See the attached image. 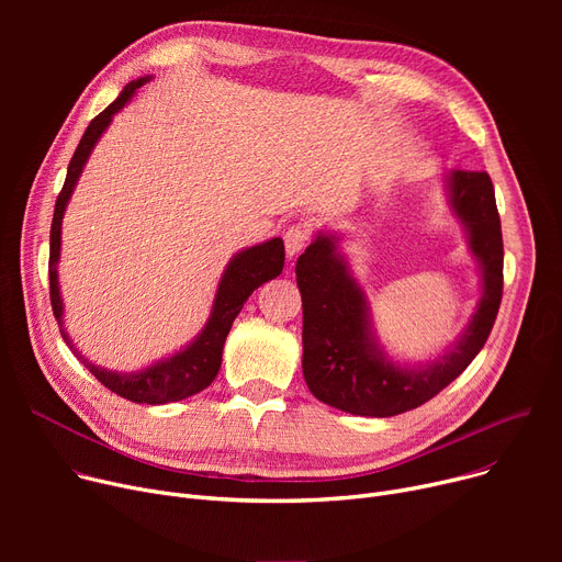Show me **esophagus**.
Segmentation results:
<instances>
[{
	"instance_id": "esophagus-1",
	"label": "esophagus",
	"mask_w": 562,
	"mask_h": 562,
	"mask_svg": "<svg viewBox=\"0 0 562 562\" xmlns=\"http://www.w3.org/2000/svg\"><path fill=\"white\" fill-rule=\"evenodd\" d=\"M307 244H310V229L305 225H291L284 232V250L289 259L301 255Z\"/></svg>"
}]
</instances>
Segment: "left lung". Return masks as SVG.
I'll return each instance as SVG.
<instances>
[{
	"label": "left lung",
	"instance_id": "8db88e82",
	"mask_svg": "<svg viewBox=\"0 0 562 562\" xmlns=\"http://www.w3.org/2000/svg\"><path fill=\"white\" fill-rule=\"evenodd\" d=\"M447 198L479 261L481 299L462 335L432 362L398 364L380 348L367 296L337 234L318 232L299 257L303 375L318 401L360 417H394L451 385L485 346L504 293V239L490 175L449 170Z\"/></svg>",
	"mask_w": 562,
	"mask_h": 562
}]
</instances>
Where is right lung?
Segmentation results:
<instances>
[{"label":"right lung","instance_id":"1","mask_svg":"<svg viewBox=\"0 0 562 562\" xmlns=\"http://www.w3.org/2000/svg\"><path fill=\"white\" fill-rule=\"evenodd\" d=\"M145 81H150V77H140L136 81H130L123 93L117 95L100 115H95L91 125L86 127L77 150L70 159L68 175H66V184L56 198L54 206V218H52V229H49V301H52V312L58 323V330H61L64 341L70 346V350L77 356V360L91 371L106 390L113 394L123 396L132 403H147V405H161V403H175L189 398L204 387H210L223 360V346L227 339V333L232 328V323L236 314L241 312L244 303L248 301L250 293L261 286L263 282H269L282 273L284 266V244L280 236L276 239H269L263 244H257L252 248H246L241 252H236L227 269L223 271V278L216 289V299L212 305V314L206 318L204 328L200 335L184 346L182 350H177L175 356L164 358L155 362L153 367H147L143 371H109L102 367H95L93 362H88L81 352L75 348L70 341L66 328H64V299H61V289H58V259H61V223L66 206L72 198V191L79 182V175L91 157L95 143L104 134V130L111 125L113 115L121 111L136 93V88H140Z\"/></svg>","mask_w":562,"mask_h":562}]
</instances>
